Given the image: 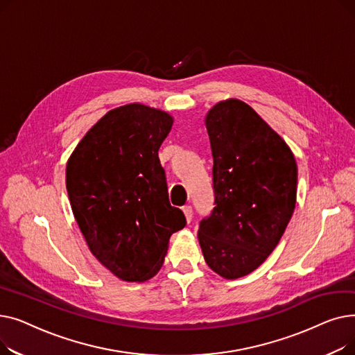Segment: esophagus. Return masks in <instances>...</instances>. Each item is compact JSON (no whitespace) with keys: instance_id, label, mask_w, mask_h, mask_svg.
I'll list each match as a JSON object with an SVG mask.
<instances>
[{"instance_id":"1","label":"esophagus","mask_w":355,"mask_h":355,"mask_svg":"<svg viewBox=\"0 0 355 355\" xmlns=\"http://www.w3.org/2000/svg\"><path fill=\"white\" fill-rule=\"evenodd\" d=\"M182 213L185 216V220H187V223H190L193 220V209L191 206H185L182 207Z\"/></svg>"}]
</instances>
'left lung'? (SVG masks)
Segmentation results:
<instances>
[{
  "label": "left lung",
  "mask_w": 355,
  "mask_h": 355,
  "mask_svg": "<svg viewBox=\"0 0 355 355\" xmlns=\"http://www.w3.org/2000/svg\"><path fill=\"white\" fill-rule=\"evenodd\" d=\"M204 122L216 207L197 237L210 269L239 279L262 265L281 240L295 210L297 166L284 138L243 101H220Z\"/></svg>",
  "instance_id": "left-lung-1"
}]
</instances>
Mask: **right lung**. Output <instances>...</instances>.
<instances>
[{
	"mask_svg": "<svg viewBox=\"0 0 355 355\" xmlns=\"http://www.w3.org/2000/svg\"><path fill=\"white\" fill-rule=\"evenodd\" d=\"M174 118L128 103L112 109L74 148L66 166L70 206L87 248L121 281L145 282L185 226L168 200L158 149Z\"/></svg>",
	"mask_w": 355,
	"mask_h": 355,
	"instance_id": "right-lung-1",
	"label": "right lung"
}]
</instances>
